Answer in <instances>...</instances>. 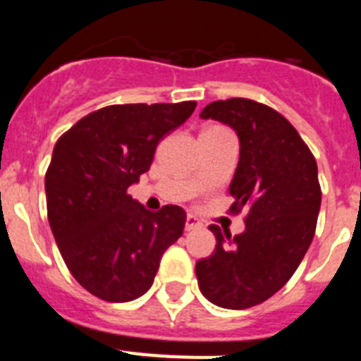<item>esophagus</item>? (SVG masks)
I'll return each mask as SVG.
<instances>
[{
  "label": "esophagus",
  "instance_id": "1",
  "mask_svg": "<svg viewBox=\"0 0 361 361\" xmlns=\"http://www.w3.org/2000/svg\"><path fill=\"white\" fill-rule=\"evenodd\" d=\"M202 228V222L197 219L195 215H188L186 216V231H193V229Z\"/></svg>",
  "mask_w": 361,
  "mask_h": 361
}]
</instances>
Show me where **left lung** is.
Instances as JSON below:
<instances>
[{"instance_id":"1","label":"left lung","mask_w":361,"mask_h":361,"mask_svg":"<svg viewBox=\"0 0 361 361\" xmlns=\"http://www.w3.org/2000/svg\"><path fill=\"white\" fill-rule=\"evenodd\" d=\"M200 117L237 132L229 213L247 208V215L245 231L235 237L209 226L216 245L197 262L199 288L219 307H253L280 291L307 253L322 202L318 166L295 126L266 104L233 97L209 103Z\"/></svg>"}]
</instances>
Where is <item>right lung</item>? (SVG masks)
Returning <instances> with one entry per match:
<instances>
[{
  "label": "right lung",
  "mask_w": 361,
  "mask_h": 361,
  "mask_svg": "<svg viewBox=\"0 0 361 361\" xmlns=\"http://www.w3.org/2000/svg\"><path fill=\"white\" fill-rule=\"evenodd\" d=\"M195 106L111 104L57 139L44 175L50 229L73 279L97 298L130 302L145 295L164 251L183 235V208L148 212L128 188L149 170L159 141Z\"/></svg>",
  "instance_id": "right-lung-1"
}]
</instances>
